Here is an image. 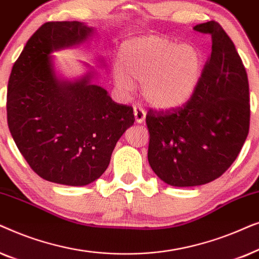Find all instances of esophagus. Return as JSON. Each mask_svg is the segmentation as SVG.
Here are the masks:
<instances>
[{
    "label": "esophagus",
    "mask_w": 259,
    "mask_h": 259,
    "mask_svg": "<svg viewBox=\"0 0 259 259\" xmlns=\"http://www.w3.org/2000/svg\"><path fill=\"white\" fill-rule=\"evenodd\" d=\"M134 118H136V122L143 123L146 119V113L144 108H141L140 106H134Z\"/></svg>",
    "instance_id": "34e87169"
}]
</instances>
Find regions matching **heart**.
I'll return each mask as SVG.
<instances>
[{
  "label": "heart",
  "instance_id": "1",
  "mask_svg": "<svg viewBox=\"0 0 259 259\" xmlns=\"http://www.w3.org/2000/svg\"><path fill=\"white\" fill-rule=\"evenodd\" d=\"M203 69V54L196 46L147 36L121 46L113 76L123 91L141 83L144 99L153 107L173 109L186 105L196 94Z\"/></svg>",
  "mask_w": 259,
  "mask_h": 259
}]
</instances>
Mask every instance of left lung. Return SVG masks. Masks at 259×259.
Instances as JSON below:
<instances>
[{
  "instance_id": "obj_1",
  "label": "left lung",
  "mask_w": 259,
  "mask_h": 259,
  "mask_svg": "<svg viewBox=\"0 0 259 259\" xmlns=\"http://www.w3.org/2000/svg\"><path fill=\"white\" fill-rule=\"evenodd\" d=\"M193 29L212 38L196 94L182 107L146 115L151 168L178 187L219 178L238 157L250 127L249 81L235 45L214 21Z\"/></svg>"
}]
</instances>
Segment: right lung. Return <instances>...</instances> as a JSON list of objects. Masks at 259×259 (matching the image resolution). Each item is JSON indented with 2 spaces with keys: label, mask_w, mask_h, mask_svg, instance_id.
<instances>
[{
  "label": "right lung",
  "mask_w": 259,
  "mask_h": 259,
  "mask_svg": "<svg viewBox=\"0 0 259 259\" xmlns=\"http://www.w3.org/2000/svg\"><path fill=\"white\" fill-rule=\"evenodd\" d=\"M94 29L79 21L47 22L35 31L14 63L7 119L30 168L48 182L84 186L100 178L133 108L116 104L92 83L94 72L75 81L56 75L52 53L87 41Z\"/></svg>",
  "instance_id": "add662e5"
}]
</instances>
